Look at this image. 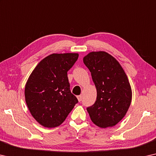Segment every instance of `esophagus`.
<instances>
[{
	"label": "esophagus",
	"mask_w": 156,
	"mask_h": 156,
	"mask_svg": "<svg viewBox=\"0 0 156 156\" xmlns=\"http://www.w3.org/2000/svg\"><path fill=\"white\" fill-rule=\"evenodd\" d=\"M76 98H77L79 102H81V100H82V96H81V95H78V96Z\"/></svg>",
	"instance_id": "obj_1"
}]
</instances>
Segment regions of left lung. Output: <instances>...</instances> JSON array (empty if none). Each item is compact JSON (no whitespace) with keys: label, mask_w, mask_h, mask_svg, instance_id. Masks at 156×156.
<instances>
[{"label":"left lung","mask_w":156,"mask_h":156,"mask_svg":"<svg viewBox=\"0 0 156 156\" xmlns=\"http://www.w3.org/2000/svg\"><path fill=\"white\" fill-rule=\"evenodd\" d=\"M91 73L97 98L87 112L95 125L102 128L116 126L126 116L132 100V89L121 65L105 51H92L83 58Z\"/></svg>","instance_id":"8db88e82"}]
</instances>
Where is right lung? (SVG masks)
Instances as JSON below:
<instances>
[{
	"label": "right lung",
	"mask_w": 156,
	"mask_h": 156,
	"mask_svg": "<svg viewBox=\"0 0 156 156\" xmlns=\"http://www.w3.org/2000/svg\"><path fill=\"white\" fill-rule=\"evenodd\" d=\"M79 54H52L37 65L25 86L26 105L33 118L45 128L59 126L78 100L70 90L68 71Z\"/></svg>",
	"instance_id": "right-lung-1"
}]
</instances>
